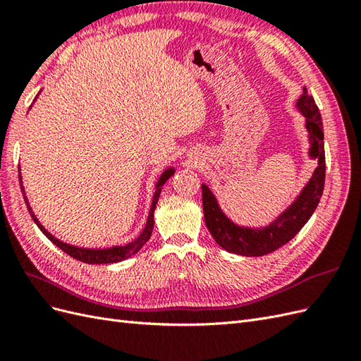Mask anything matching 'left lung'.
Returning <instances> with one entry per match:
<instances>
[{"mask_svg": "<svg viewBox=\"0 0 361 361\" xmlns=\"http://www.w3.org/2000/svg\"><path fill=\"white\" fill-rule=\"evenodd\" d=\"M298 106L307 117V128L312 142L311 155L317 157L319 166L316 172L312 173L307 188L300 193V197L271 226L261 230L235 226L219 210L215 197L212 195L206 184L201 186L206 226L215 241L230 253L243 256H264L277 250V248L285 245L298 235L319 204L323 188H325L326 173L325 147H323V123L316 102H314L312 96H308L307 88H303V94L298 102Z\"/></svg>", "mask_w": 361, "mask_h": 361, "instance_id": "obj_1", "label": "left lung"}]
</instances>
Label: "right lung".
I'll list each match as a JSON object with an SVG mask.
<instances>
[{
	"label": "right lung",
	"instance_id": "obj_1",
	"mask_svg": "<svg viewBox=\"0 0 361 361\" xmlns=\"http://www.w3.org/2000/svg\"><path fill=\"white\" fill-rule=\"evenodd\" d=\"M173 173V169H169L166 171L161 178L159 181V184H157V190H155V195H154V200H152V207L149 210V218H147V223H146V227L143 230V233L138 236L135 241L129 243L126 245H120V247H113V248H105V250H88V248H79V247H73V245H68L66 243L59 241V239L54 238L53 235H50L47 230H45L39 221L36 219L35 214L32 212L30 206H29V201H27V197L24 193V188L21 184V190H23V197H24V201L27 204V209H29L30 215L33 218V221L36 223V226H38L41 228V232L47 236L50 241L58 245L62 252H66L67 255H70L71 257H75V259L78 261H82L85 264H113V262H120L123 259H128V257H131L133 255H135L140 248L146 244L147 239L151 238V233H152V228H154V210H155V206H157V201H159V197H160V192H161V186L164 184V181L168 180L171 175ZM20 181H21V175H20Z\"/></svg>",
	"mask_w": 361,
	"mask_h": 361
}]
</instances>
